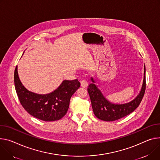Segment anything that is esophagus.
Here are the masks:
<instances>
[{"instance_id":"obj_1","label":"esophagus","mask_w":160,"mask_h":160,"mask_svg":"<svg viewBox=\"0 0 160 160\" xmlns=\"http://www.w3.org/2000/svg\"><path fill=\"white\" fill-rule=\"evenodd\" d=\"M80 84H81L82 88H85L88 86V83L85 80H82L80 81Z\"/></svg>"}]
</instances>
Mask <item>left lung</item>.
<instances>
[{
	"instance_id": "obj_1",
	"label": "left lung",
	"mask_w": 160,
	"mask_h": 160,
	"mask_svg": "<svg viewBox=\"0 0 160 160\" xmlns=\"http://www.w3.org/2000/svg\"><path fill=\"white\" fill-rule=\"evenodd\" d=\"M143 80L141 90L137 96L129 103L115 104L108 101L96 85L94 79L91 77L92 83L88 89L92 107V110L98 119L105 121H113L125 117L133 112L140 105L146 91V67L144 65Z\"/></svg>"
}]
</instances>
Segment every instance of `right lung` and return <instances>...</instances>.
Listing matches in <instances>:
<instances>
[{
    "instance_id": "add662e5",
    "label": "right lung",
    "mask_w": 160,
    "mask_h": 160,
    "mask_svg": "<svg viewBox=\"0 0 160 160\" xmlns=\"http://www.w3.org/2000/svg\"><path fill=\"white\" fill-rule=\"evenodd\" d=\"M14 86L20 103L33 117L44 121L59 120L66 114L70 99L80 88L77 79L64 80L58 88L46 94H39L27 90L22 83L17 66L14 73Z\"/></svg>"
}]
</instances>
